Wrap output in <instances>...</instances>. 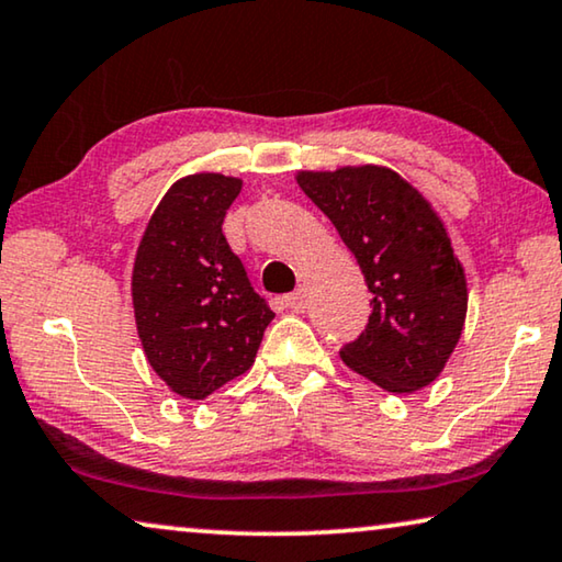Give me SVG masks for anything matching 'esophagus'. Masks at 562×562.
<instances>
[{"label": "esophagus", "instance_id": "34e87169", "mask_svg": "<svg viewBox=\"0 0 562 562\" xmlns=\"http://www.w3.org/2000/svg\"><path fill=\"white\" fill-rule=\"evenodd\" d=\"M283 301H286V306L291 308V312H304V308L308 306V296H306V289H296L294 294L283 296Z\"/></svg>", "mask_w": 562, "mask_h": 562}]
</instances>
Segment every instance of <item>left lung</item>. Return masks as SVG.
I'll list each match as a JSON object with an SVG mask.
<instances>
[{
	"mask_svg": "<svg viewBox=\"0 0 562 562\" xmlns=\"http://www.w3.org/2000/svg\"><path fill=\"white\" fill-rule=\"evenodd\" d=\"M299 187L337 227L372 294L368 327L341 360L387 393L430 385L467 319V279L443 223L385 167L301 172Z\"/></svg>",
	"mask_w": 562,
	"mask_h": 562,
	"instance_id": "8db88e82",
	"label": "left lung"
}]
</instances>
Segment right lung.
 I'll list each match as a JSON object with an SVG mask.
<instances>
[{
  "mask_svg": "<svg viewBox=\"0 0 562 562\" xmlns=\"http://www.w3.org/2000/svg\"><path fill=\"white\" fill-rule=\"evenodd\" d=\"M240 187L223 175L175 182L136 250L132 294L146 360L190 401L243 375L273 319L223 235Z\"/></svg>",
  "mask_w": 562,
  "mask_h": 562,
  "instance_id": "obj_1",
  "label": "right lung"
}]
</instances>
